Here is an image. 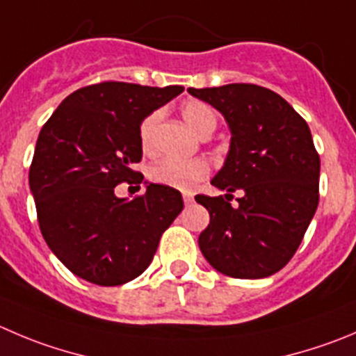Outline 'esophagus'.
Here are the masks:
<instances>
[{
    "label": "esophagus",
    "instance_id": "obj_1",
    "mask_svg": "<svg viewBox=\"0 0 356 356\" xmlns=\"http://www.w3.org/2000/svg\"><path fill=\"white\" fill-rule=\"evenodd\" d=\"M184 202H185V206H191L192 202H194V195H192V194H184Z\"/></svg>",
    "mask_w": 356,
    "mask_h": 356
}]
</instances>
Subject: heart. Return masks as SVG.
I'll return each instance as SVG.
<instances>
[{
  "instance_id": "obj_1",
  "label": "heart",
  "mask_w": 356,
  "mask_h": 356,
  "mask_svg": "<svg viewBox=\"0 0 356 356\" xmlns=\"http://www.w3.org/2000/svg\"><path fill=\"white\" fill-rule=\"evenodd\" d=\"M181 115H184L185 122L202 138H208L218 125V117H216L215 110L202 101H187L181 106ZM159 120H161V111H152L141 120L138 134H140L141 150L145 154L154 152ZM148 175L154 184L176 188V191L191 192L202 180H206V176L209 175V168L201 159H194V161L162 159L152 165Z\"/></svg>"
}]
</instances>
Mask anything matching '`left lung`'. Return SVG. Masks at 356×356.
Segmentation results:
<instances>
[{
    "label": "left lung",
    "mask_w": 356,
    "mask_h": 356,
    "mask_svg": "<svg viewBox=\"0 0 356 356\" xmlns=\"http://www.w3.org/2000/svg\"><path fill=\"white\" fill-rule=\"evenodd\" d=\"M188 92L222 111L231 150L213 178L225 195H195L209 211L199 248L231 277L259 280L296 255L320 201V155L306 120L280 94L255 83ZM241 191L238 204L230 201Z\"/></svg>",
    "instance_id": "obj_1"
}]
</instances>
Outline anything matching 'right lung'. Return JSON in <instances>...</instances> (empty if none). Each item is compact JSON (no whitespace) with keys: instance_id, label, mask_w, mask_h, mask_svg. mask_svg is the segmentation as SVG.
<instances>
[{"instance_id":"1","label":"right lung","mask_w":356,"mask_h":356,"mask_svg":"<svg viewBox=\"0 0 356 356\" xmlns=\"http://www.w3.org/2000/svg\"><path fill=\"white\" fill-rule=\"evenodd\" d=\"M184 92L181 86L99 82L74 90L45 122L29 168L40 231L73 274L101 286L140 276L164 231L184 209L176 188L148 185L134 199L115 187L140 185V124Z\"/></svg>"}]
</instances>
